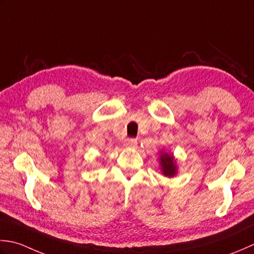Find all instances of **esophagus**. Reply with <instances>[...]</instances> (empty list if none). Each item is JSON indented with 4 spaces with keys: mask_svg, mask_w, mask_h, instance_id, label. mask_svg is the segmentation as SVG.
<instances>
[{
    "mask_svg": "<svg viewBox=\"0 0 254 254\" xmlns=\"http://www.w3.org/2000/svg\"><path fill=\"white\" fill-rule=\"evenodd\" d=\"M125 146L128 148H133L137 146V139L134 138H127L125 140Z\"/></svg>",
    "mask_w": 254,
    "mask_h": 254,
    "instance_id": "34e87169",
    "label": "esophagus"
}]
</instances>
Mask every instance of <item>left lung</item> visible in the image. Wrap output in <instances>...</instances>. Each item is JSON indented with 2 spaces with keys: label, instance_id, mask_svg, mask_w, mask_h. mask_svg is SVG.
Returning <instances> with one entry per match:
<instances>
[{
  "label": "left lung",
  "instance_id": "left-lung-1",
  "mask_svg": "<svg viewBox=\"0 0 254 254\" xmlns=\"http://www.w3.org/2000/svg\"><path fill=\"white\" fill-rule=\"evenodd\" d=\"M160 165H161V171L164 177L173 178L178 172V165L177 161L173 157L172 153H168L165 151H161L160 154Z\"/></svg>",
  "mask_w": 254,
  "mask_h": 254
}]
</instances>
